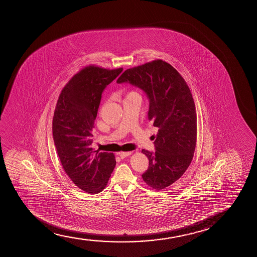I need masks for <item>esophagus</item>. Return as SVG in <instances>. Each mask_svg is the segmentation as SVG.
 Returning <instances> with one entry per match:
<instances>
[{
    "mask_svg": "<svg viewBox=\"0 0 257 257\" xmlns=\"http://www.w3.org/2000/svg\"><path fill=\"white\" fill-rule=\"evenodd\" d=\"M130 155H132V152H119V153H117V155L120 156L121 158H125L126 156H129Z\"/></svg>",
    "mask_w": 257,
    "mask_h": 257,
    "instance_id": "34e87169",
    "label": "esophagus"
}]
</instances>
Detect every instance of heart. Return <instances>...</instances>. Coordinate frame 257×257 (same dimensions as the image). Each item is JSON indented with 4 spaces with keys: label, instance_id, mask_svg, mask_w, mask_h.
Instances as JSON below:
<instances>
[{
    "label": "heart",
    "instance_id": "obj_1",
    "mask_svg": "<svg viewBox=\"0 0 257 257\" xmlns=\"http://www.w3.org/2000/svg\"><path fill=\"white\" fill-rule=\"evenodd\" d=\"M132 92H134V91H131L130 93H132Z\"/></svg>",
    "mask_w": 257,
    "mask_h": 257
}]
</instances>
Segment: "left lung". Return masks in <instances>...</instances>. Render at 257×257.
<instances>
[{
	"label": "left lung",
	"mask_w": 257,
	"mask_h": 257,
	"mask_svg": "<svg viewBox=\"0 0 257 257\" xmlns=\"http://www.w3.org/2000/svg\"><path fill=\"white\" fill-rule=\"evenodd\" d=\"M116 82H130L148 95V119L159 130L155 153L142 150L149 160L142 178L154 190L167 188L189 168L197 144V113L190 88L178 71L162 60L129 68Z\"/></svg>",
	"instance_id": "left-lung-1"
}]
</instances>
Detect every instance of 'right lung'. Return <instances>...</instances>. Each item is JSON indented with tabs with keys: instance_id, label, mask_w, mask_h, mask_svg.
<instances>
[{
	"instance_id": "add662e5",
	"label": "right lung",
	"mask_w": 257,
	"mask_h": 257,
	"mask_svg": "<svg viewBox=\"0 0 257 257\" xmlns=\"http://www.w3.org/2000/svg\"><path fill=\"white\" fill-rule=\"evenodd\" d=\"M123 68L95 65L74 74L60 92L53 118V136L61 165L72 182L87 193L105 188L116 159L112 153L91 148L94 122L102 93Z\"/></svg>"
}]
</instances>
